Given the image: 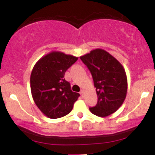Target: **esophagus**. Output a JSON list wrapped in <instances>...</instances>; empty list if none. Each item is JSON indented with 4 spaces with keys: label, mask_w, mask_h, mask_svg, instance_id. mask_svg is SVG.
I'll use <instances>...</instances> for the list:
<instances>
[{
    "label": "esophagus",
    "mask_w": 155,
    "mask_h": 155,
    "mask_svg": "<svg viewBox=\"0 0 155 155\" xmlns=\"http://www.w3.org/2000/svg\"><path fill=\"white\" fill-rule=\"evenodd\" d=\"M84 91H85V90H84V89H82V90H81V92H81V95H84Z\"/></svg>",
    "instance_id": "esophagus-1"
}]
</instances>
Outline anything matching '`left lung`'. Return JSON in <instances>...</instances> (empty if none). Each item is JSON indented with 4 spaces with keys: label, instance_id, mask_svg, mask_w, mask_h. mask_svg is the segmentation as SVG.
Segmentation results:
<instances>
[{
    "label": "left lung",
    "instance_id": "1",
    "mask_svg": "<svg viewBox=\"0 0 155 155\" xmlns=\"http://www.w3.org/2000/svg\"><path fill=\"white\" fill-rule=\"evenodd\" d=\"M91 72L97 103L90 111L106 117L117 111L127 95V79L124 67L114 57L102 49H95L80 57Z\"/></svg>",
    "mask_w": 155,
    "mask_h": 155
}]
</instances>
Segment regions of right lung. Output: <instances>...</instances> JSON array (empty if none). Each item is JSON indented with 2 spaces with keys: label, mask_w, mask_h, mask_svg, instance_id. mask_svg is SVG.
<instances>
[{
  "label": "right lung",
  "mask_w": 155,
  "mask_h": 155,
  "mask_svg": "<svg viewBox=\"0 0 155 155\" xmlns=\"http://www.w3.org/2000/svg\"><path fill=\"white\" fill-rule=\"evenodd\" d=\"M77 57L52 51L40 58L31 75V90L35 105L45 116L57 119L68 114L80 95L71 90L65 73Z\"/></svg>",
  "instance_id": "1"
}]
</instances>
